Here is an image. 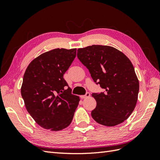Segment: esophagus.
Returning a JSON list of instances; mask_svg holds the SVG:
<instances>
[{"instance_id":"esophagus-1","label":"esophagus","mask_w":160,"mask_h":160,"mask_svg":"<svg viewBox=\"0 0 160 160\" xmlns=\"http://www.w3.org/2000/svg\"><path fill=\"white\" fill-rule=\"evenodd\" d=\"M89 96H90V93H89V92H88V93H86L85 95H81L80 97H81V99H85V98H89Z\"/></svg>"}]
</instances>
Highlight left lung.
Returning <instances> with one entry per match:
<instances>
[{
	"instance_id": "obj_1",
	"label": "left lung",
	"mask_w": 160,
	"mask_h": 160,
	"mask_svg": "<svg viewBox=\"0 0 160 160\" xmlns=\"http://www.w3.org/2000/svg\"><path fill=\"white\" fill-rule=\"evenodd\" d=\"M77 57L104 92L93 93L97 105L91 111L98 123L112 127L123 123L137 103L139 81L132 62L110 46L92 45L77 50Z\"/></svg>"
}]
</instances>
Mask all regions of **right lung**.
<instances>
[{"label": "right lung", "mask_w": 160, "mask_h": 160, "mask_svg": "<svg viewBox=\"0 0 160 160\" xmlns=\"http://www.w3.org/2000/svg\"><path fill=\"white\" fill-rule=\"evenodd\" d=\"M76 49H55L42 53L28 65L21 95L27 110L41 127L60 131L68 127L79 105L63 78L76 57Z\"/></svg>", "instance_id": "add662e5"}]
</instances>
